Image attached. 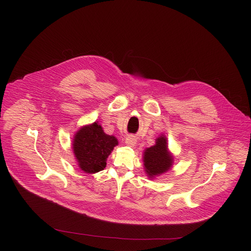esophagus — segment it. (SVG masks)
I'll list each match as a JSON object with an SVG mask.
<instances>
[{
	"instance_id": "esophagus-1",
	"label": "esophagus",
	"mask_w": 251,
	"mask_h": 251,
	"mask_svg": "<svg viewBox=\"0 0 251 251\" xmlns=\"http://www.w3.org/2000/svg\"><path fill=\"white\" fill-rule=\"evenodd\" d=\"M136 142H137V140H136V137L134 135H128L125 139V143L129 147H135Z\"/></svg>"
}]
</instances>
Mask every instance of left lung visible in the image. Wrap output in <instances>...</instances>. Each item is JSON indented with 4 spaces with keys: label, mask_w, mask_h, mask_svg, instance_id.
<instances>
[{
    "label": "left lung",
    "mask_w": 251,
    "mask_h": 251,
    "mask_svg": "<svg viewBox=\"0 0 251 251\" xmlns=\"http://www.w3.org/2000/svg\"><path fill=\"white\" fill-rule=\"evenodd\" d=\"M142 160L144 172L150 179L159 177L171 170L174 163V156L168 149L166 135L161 134L155 139L154 146L144 150Z\"/></svg>",
    "instance_id": "1"
}]
</instances>
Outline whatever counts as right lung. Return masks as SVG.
<instances>
[{"mask_svg": "<svg viewBox=\"0 0 251 251\" xmlns=\"http://www.w3.org/2000/svg\"><path fill=\"white\" fill-rule=\"evenodd\" d=\"M118 143L114 135L104 133L98 121L79 128L72 140L73 153L79 169L87 174L102 171L108 156Z\"/></svg>", "mask_w": 251, "mask_h": 251, "instance_id": "obj_1", "label": "right lung"}]
</instances>
